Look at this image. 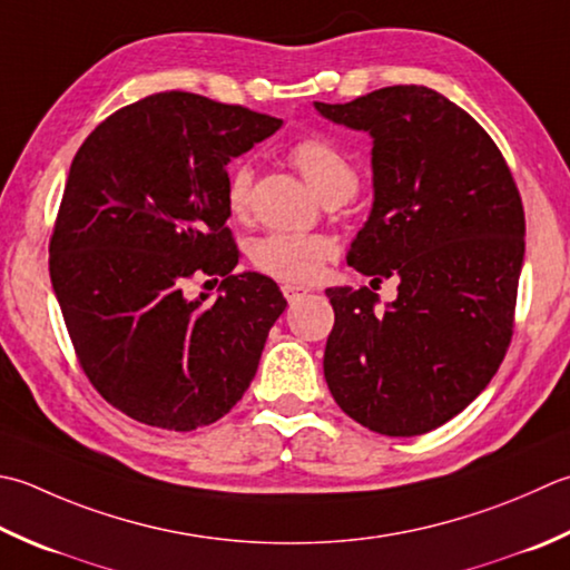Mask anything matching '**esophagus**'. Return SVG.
Returning a JSON list of instances; mask_svg holds the SVG:
<instances>
[{"mask_svg": "<svg viewBox=\"0 0 570 570\" xmlns=\"http://www.w3.org/2000/svg\"><path fill=\"white\" fill-rule=\"evenodd\" d=\"M282 292H284V296H286L288 304H296V301H301V298H304V296L308 294V288H304V286H294V284H284V286H282Z\"/></svg>", "mask_w": 570, "mask_h": 570, "instance_id": "obj_1", "label": "esophagus"}]
</instances>
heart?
Here are the masks:
<instances>
[{
  "instance_id": "heart-1",
  "label": "heart",
  "mask_w": 570,
  "mask_h": 570,
  "mask_svg": "<svg viewBox=\"0 0 570 570\" xmlns=\"http://www.w3.org/2000/svg\"><path fill=\"white\" fill-rule=\"evenodd\" d=\"M288 160L306 177L314 193L323 199L328 195H351L358 187V170L331 140L304 136L288 148ZM254 173L247 163L234 167L227 180V209L232 217H247L252 203ZM336 254V244L321 234H272L254 244L252 262L259 272L278 282L308 284L321 276L323 264Z\"/></svg>"
}]
</instances>
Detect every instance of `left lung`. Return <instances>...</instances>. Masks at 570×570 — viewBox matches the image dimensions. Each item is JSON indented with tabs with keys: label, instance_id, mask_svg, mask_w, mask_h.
Listing matches in <instances>:
<instances>
[{
	"label": "left lung",
	"instance_id": "8db88e82",
	"mask_svg": "<svg viewBox=\"0 0 570 570\" xmlns=\"http://www.w3.org/2000/svg\"><path fill=\"white\" fill-rule=\"evenodd\" d=\"M316 110L373 138V209L348 264L373 284L326 288L336 323L323 375L345 415L415 438L472 403L504 361L523 264V205L479 122L428 86H387Z\"/></svg>",
	"mask_w": 570,
	"mask_h": 570
}]
</instances>
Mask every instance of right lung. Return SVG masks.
Listing matches in <instances>:
<instances>
[{
    "mask_svg": "<svg viewBox=\"0 0 570 570\" xmlns=\"http://www.w3.org/2000/svg\"><path fill=\"white\" fill-rule=\"evenodd\" d=\"M278 128L165 91L116 110L78 148L49 242L51 286L88 381L128 417L189 432L249 387L286 298L269 276L234 274L227 163ZM199 275L223 278L215 305L184 296Z\"/></svg>",
    "mask_w": 570,
    "mask_h": 570,
    "instance_id": "add662e5",
    "label": "right lung"
}]
</instances>
